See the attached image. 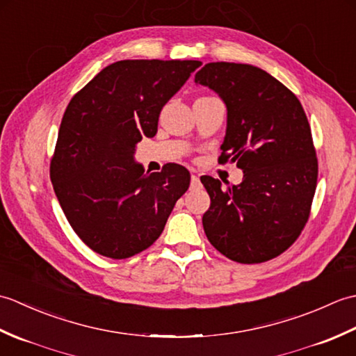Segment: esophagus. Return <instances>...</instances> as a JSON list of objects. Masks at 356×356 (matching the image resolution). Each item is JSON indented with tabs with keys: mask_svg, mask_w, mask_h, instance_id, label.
I'll return each mask as SVG.
<instances>
[{
	"mask_svg": "<svg viewBox=\"0 0 356 356\" xmlns=\"http://www.w3.org/2000/svg\"><path fill=\"white\" fill-rule=\"evenodd\" d=\"M199 185H200V179H199L197 174H191V186L195 188V186H199Z\"/></svg>",
	"mask_w": 356,
	"mask_h": 356,
	"instance_id": "1",
	"label": "esophagus"
}]
</instances>
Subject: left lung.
Here are the masks:
<instances>
[{"instance_id": "1", "label": "left lung", "mask_w": 356, "mask_h": 356, "mask_svg": "<svg viewBox=\"0 0 356 356\" xmlns=\"http://www.w3.org/2000/svg\"><path fill=\"white\" fill-rule=\"evenodd\" d=\"M195 84L222 97L228 120L218 162L243 170L240 185L202 176L211 205L203 214L209 243L252 264L284 252L311 214L318 161L306 113L289 88L249 64L209 63Z\"/></svg>"}]
</instances>
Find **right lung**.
<instances>
[{
    "instance_id": "obj_1",
    "label": "right lung",
    "mask_w": 356,
    "mask_h": 356,
    "mask_svg": "<svg viewBox=\"0 0 356 356\" xmlns=\"http://www.w3.org/2000/svg\"><path fill=\"white\" fill-rule=\"evenodd\" d=\"M200 61L125 59L72 97L59 127L50 179L73 231L95 252L120 260L161 236L190 171L145 172L136 143L157 133L159 115Z\"/></svg>"
}]
</instances>
